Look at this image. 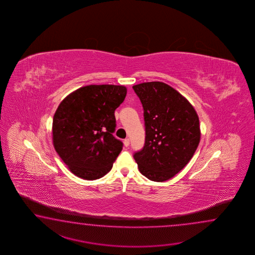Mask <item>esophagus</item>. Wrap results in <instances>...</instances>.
I'll return each instance as SVG.
<instances>
[{
	"label": "esophagus",
	"instance_id": "34e87169",
	"mask_svg": "<svg viewBox=\"0 0 255 255\" xmlns=\"http://www.w3.org/2000/svg\"><path fill=\"white\" fill-rule=\"evenodd\" d=\"M124 145H125V146H129V138H126L124 140Z\"/></svg>",
	"mask_w": 255,
	"mask_h": 255
}]
</instances>
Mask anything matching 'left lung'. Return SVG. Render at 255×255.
I'll use <instances>...</instances> for the list:
<instances>
[{"label": "left lung", "mask_w": 255, "mask_h": 255, "mask_svg": "<svg viewBox=\"0 0 255 255\" xmlns=\"http://www.w3.org/2000/svg\"><path fill=\"white\" fill-rule=\"evenodd\" d=\"M144 110L145 144L133 155L140 173L163 182L184 168L200 143L195 109L178 91L162 82L133 87Z\"/></svg>", "instance_id": "1"}]
</instances>
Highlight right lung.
Wrapping results in <instances>:
<instances>
[{
    "label": "right lung",
    "instance_id": "right-lung-1",
    "mask_svg": "<svg viewBox=\"0 0 255 255\" xmlns=\"http://www.w3.org/2000/svg\"><path fill=\"white\" fill-rule=\"evenodd\" d=\"M127 88L114 85L81 87L61 102L53 120L55 151L77 177L100 179L110 171L123 148L116 138L115 110Z\"/></svg>",
    "mask_w": 255,
    "mask_h": 255
}]
</instances>
